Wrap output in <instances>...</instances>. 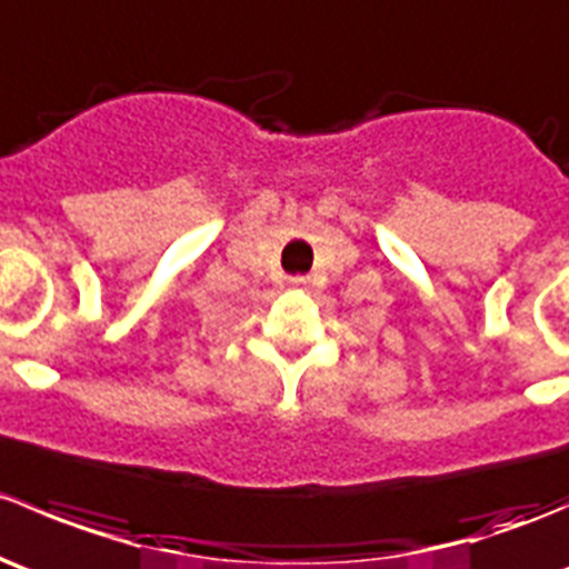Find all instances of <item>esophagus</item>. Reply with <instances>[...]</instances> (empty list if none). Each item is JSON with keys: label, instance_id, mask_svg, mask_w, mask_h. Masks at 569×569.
Here are the masks:
<instances>
[{"label": "esophagus", "instance_id": "34e87169", "mask_svg": "<svg viewBox=\"0 0 569 569\" xmlns=\"http://www.w3.org/2000/svg\"><path fill=\"white\" fill-rule=\"evenodd\" d=\"M308 283H311V280H308V278H291V280H289V286H291V289H295V291H306Z\"/></svg>", "mask_w": 569, "mask_h": 569}]
</instances>
